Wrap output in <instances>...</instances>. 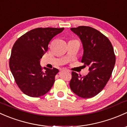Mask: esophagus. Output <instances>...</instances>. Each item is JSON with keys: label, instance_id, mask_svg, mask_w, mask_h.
Wrapping results in <instances>:
<instances>
[{"label": "esophagus", "instance_id": "34e87169", "mask_svg": "<svg viewBox=\"0 0 127 127\" xmlns=\"http://www.w3.org/2000/svg\"><path fill=\"white\" fill-rule=\"evenodd\" d=\"M62 71H67V72H69V70H68V69H62Z\"/></svg>", "mask_w": 127, "mask_h": 127}]
</instances>
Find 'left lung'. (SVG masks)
Here are the masks:
<instances>
[{
    "label": "left lung",
    "instance_id": "left-lung-1",
    "mask_svg": "<svg viewBox=\"0 0 127 127\" xmlns=\"http://www.w3.org/2000/svg\"><path fill=\"white\" fill-rule=\"evenodd\" d=\"M70 30L82 42L81 62L89 66L90 72L84 77L72 72L69 87L80 97H93L103 89L111 77L116 62L114 50L107 37L95 28L80 26Z\"/></svg>",
    "mask_w": 127,
    "mask_h": 127
}]
</instances>
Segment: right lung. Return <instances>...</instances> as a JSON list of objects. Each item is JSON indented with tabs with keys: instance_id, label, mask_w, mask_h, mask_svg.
<instances>
[{
	"instance_id": "add662e5",
	"label": "right lung",
	"mask_w": 127,
	"mask_h": 127,
	"mask_svg": "<svg viewBox=\"0 0 127 127\" xmlns=\"http://www.w3.org/2000/svg\"><path fill=\"white\" fill-rule=\"evenodd\" d=\"M64 30L39 28L28 31L19 38L11 50L9 68L16 84L25 95L40 97L50 91L59 69L44 68L40 59L47 52L50 40Z\"/></svg>"
}]
</instances>
